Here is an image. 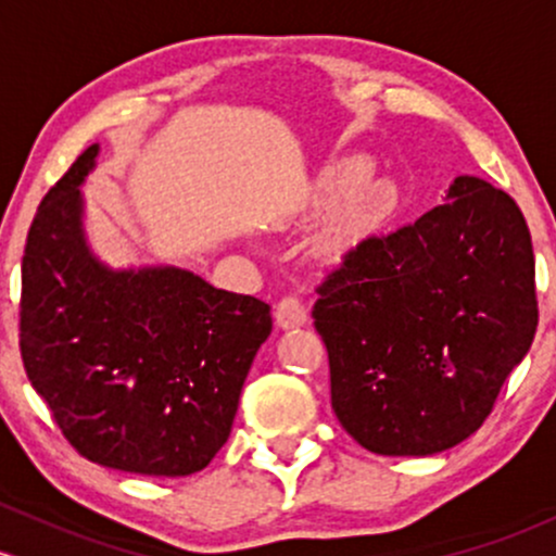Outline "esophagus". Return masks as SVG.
<instances>
[{
  "instance_id": "1",
  "label": "esophagus",
  "mask_w": 556,
  "mask_h": 556,
  "mask_svg": "<svg viewBox=\"0 0 556 556\" xmlns=\"http://www.w3.org/2000/svg\"><path fill=\"white\" fill-rule=\"evenodd\" d=\"M309 320L307 307L302 304V299L296 296H283L276 307V323L280 328H299Z\"/></svg>"
}]
</instances>
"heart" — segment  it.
I'll return each instance as SVG.
<instances>
[{"mask_svg": "<svg viewBox=\"0 0 556 556\" xmlns=\"http://www.w3.org/2000/svg\"><path fill=\"white\" fill-rule=\"evenodd\" d=\"M359 170H362V165L354 162V165H349L346 170L333 173V176H328V180H326V189L328 191L339 189L341 184L352 180ZM372 204H376V194H372L370 186H354V189L349 191V194L344 197V202L336 207L333 217H330V223L326 228L328 252H341V249H346L349 244H352L354 236H357L359 230L365 228V223L370 220Z\"/></svg>", "mask_w": 556, "mask_h": 556, "instance_id": "obj_1", "label": "heart"}]
</instances>
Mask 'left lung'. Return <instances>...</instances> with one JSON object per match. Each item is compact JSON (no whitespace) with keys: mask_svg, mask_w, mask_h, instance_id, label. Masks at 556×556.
<instances>
[{"mask_svg":"<svg viewBox=\"0 0 556 556\" xmlns=\"http://www.w3.org/2000/svg\"><path fill=\"white\" fill-rule=\"evenodd\" d=\"M330 404L383 457H430L483 426L539 326L526 217L459 176L413 226L370 236L317 289Z\"/></svg>","mask_w":556,"mask_h":556,"instance_id":"left-lung-1","label":"left lung"}]
</instances>
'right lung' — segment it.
I'll return each instance as SVG.
<instances>
[{"label": "right lung", "instance_id": "right-lung-1", "mask_svg": "<svg viewBox=\"0 0 556 556\" xmlns=\"http://www.w3.org/2000/svg\"><path fill=\"white\" fill-rule=\"evenodd\" d=\"M86 149L43 197L23 254L21 354L30 386L91 463L199 472L226 444L270 304L176 265L110 267L86 236Z\"/></svg>", "mask_w": 556, "mask_h": 556}]
</instances>
